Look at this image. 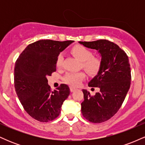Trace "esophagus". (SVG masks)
<instances>
[{"instance_id": "obj_1", "label": "esophagus", "mask_w": 145, "mask_h": 145, "mask_svg": "<svg viewBox=\"0 0 145 145\" xmlns=\"http://www.w3.org/2000/svg\"><path fill=\"white\" fill-rule=\"evenodd\" d=\"M76 89H76V88L72 87V86H70V91H71V92H74V91H76Z\"/></svg>"}]
</instances>
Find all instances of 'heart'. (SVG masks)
I'll use <instances>...</instances> for the list:
<instances>
[{
    "mask_svg": "<svg viewBox=\"0 0 145 145\" xmlns=\"http://www.w3.org/2000/svg\"><path fill=\"white\" fill-rule=\"evenodd\" d=\"M71 53L82 61V67L91 76H95L100 72L103 67L102 59L99 56H93L92 51L81 45H76L71 49ZM63 57L61 54L56 59V65L58 68L63 66ZM85 77L84 72H69L63 77V81L73 86H76Z\"/></svg>",
    "mask_w": 145,
    "mask_h": 145,
    "instance_id": "obj_1",
    "label": "heart"
}]
</instances>
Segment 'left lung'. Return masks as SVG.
<instances>
[{
    "label": "left lung",
    "mask_w": 145,
    "mask_h": 145,
    "mask_svg": "<svg viewBox=\"0 0 145 145\" xmlns=\"http://www.w3.org/2000/svg\"><path fill=\"white\" fill-rule=\"evenodd\" d=\"M79 43L97 50L103 61L101 71L88 84L90 87L99 88V91L93 96L83 89L81 104L83 116L90 122L100 123L118 112L129 91L131 78L129 59L118 45L106 39Z\"/></svg>",
    "instance_id": "obj_1"
}]
</instances>
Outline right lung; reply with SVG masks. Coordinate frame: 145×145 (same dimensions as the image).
Wrapping results in <instances>:
<instances>
[{"label":"right lung","instance_id":"1","mask_svg":"<svg viewBox=\"0 0 145 145\" xmlns=\"http://www.w3.org/2000/svg\"><path fill=\"white\" fill-rule=\"evenodd\" d=\"M74 41L44 39L29 44L21 53L14 68L16 94L26 112L40 122H49L59 116L63 101L70 90L61 84L52 91L47 76L56 71L61 52Z\"/></svg>","mask_w":145,"mask_h":145}]
</instances>
